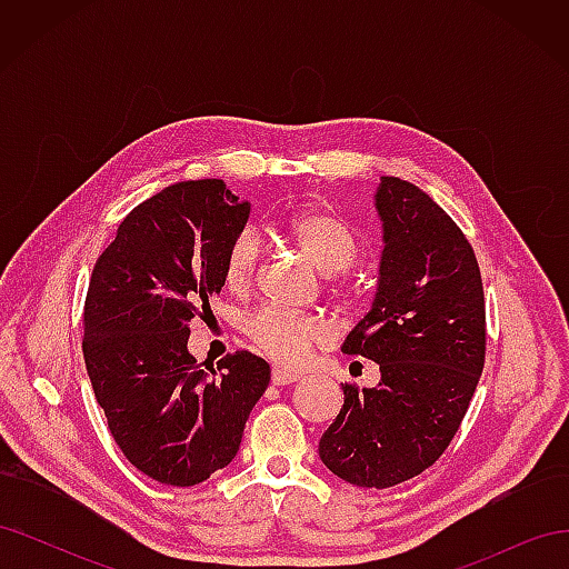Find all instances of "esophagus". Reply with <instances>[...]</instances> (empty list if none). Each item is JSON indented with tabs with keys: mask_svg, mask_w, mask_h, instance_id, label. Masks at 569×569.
<instances>
[{
	"mask_svg": "<svg viewBox=\"0 0 569 569\" xmlns=\"http://www.w3.org/2000/svg\"><path fill=\"white\" fill-rule=\"evenodd\" d=\"M270 380H272L274 387H284V385L297 382L299 375L297 372H289V370H282V368H274L272 375H270Z\"/></svg>",
	"mask_w": 569,
	"mask_h": 569,
	"instance_id": "1",
	"label": "esophagus"
}]
</instances>
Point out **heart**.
Returning a JSON list of instances; mask_svg holds the SVG:
<instances>
[{
  "label": "heart",
  "mask_w": 569,
  "mask_h": 569,
  "mask_svg": "<svg viewBox=\"0 0 569 569\" xmlns=\"http://www.w3.org/2000/svg\"><path fill=\"white\" fill-rule=\"evenodd\" d=\"M284 232L325 274L349 270L360 256V242L353 228L341 216L327 209H299L284 220ZM261 242L253 230L239 232L226 253L222 274L232 291H247L258 270ZM244 332L258 351L280 366H299L316 349L330 343L332 330L311 316H295L280 308H261L253 313Z\"/></svg>",
  "instance_id": "heart-1"
}]
</instances>
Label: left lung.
<instances>
[{
	"label": "left lung",
	"instance_id": "8db88e82",
	"mask_svg": "<svg viewBox=\"0 0 569 569\" xmlns=\"http://www.w3.org/2000/svg\"><path fill=\"white\" fill-rule=\"evenodd\" d=\"M375 209L385 230L377 295L341 351L375 360L382 380L341 385L318 451L349 485L387 489L435 465L456 437L485 368L487 313L475 251L432 197L382 178Z\"/></svg>",
	"mask_w": 569,
	"mask_h": 569
}]
</instances>
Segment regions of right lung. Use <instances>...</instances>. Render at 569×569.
Segmentation results:
<instances>
[{
  "instance_id": "1",
  "label": "right lung",
  "mask_w": 569,
  "mask_h": 569,
  "mask_svg": "<svg viewBox=\"0 0 569 569\" xmlns=\"http://www.w3.org/2000/svg\"><path fill=\"white\" fill-rule=\"evenodd\" d=\"M251 203L222 180L176 182L126 216L97 258L82 353L111 437L147 477L194 487L232 462L270 366L237 351L206 372L189 320L211 313Z\"/></svg>"
}]
</instances>
